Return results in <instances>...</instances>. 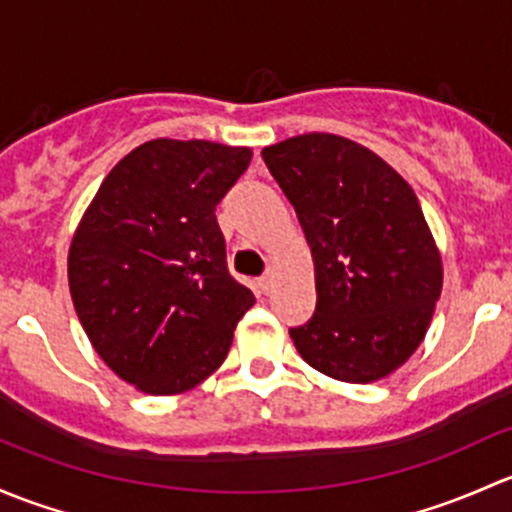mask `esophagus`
<instances>
[{"mask_svg":"<svg viewBox=\"0 0 512 512\" xmlns=\"http://www.w3.org/2000/svg\"><path fill=\"white\" fill-rule=\"evenodd\" d=\"M271 286H273V273H266V276L258 278V288H261L263 293L271 291Z\"/></svg>","mask_w":512,"mask_h":512,"instance_id":"obj_1","label":"esophagus"}]
</instances>
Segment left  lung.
<instances>
[{"label":"left lung","instance_id":"8db88e82","mask_svg":"<svg viewBox=\"0 0 512 512\" xmlns=\"http://www.w3.org/2000/svg\"><path fill=\"white\" fill-rule=\"evenodd\" d=\"M261 155L313 256L318 303L308 323L291 328L295 350L340 382L389 377L421 345L444 286L414 189L342 135H295Z\"/></svg>","mask_w":512,"mask_h":512}]
</instances>
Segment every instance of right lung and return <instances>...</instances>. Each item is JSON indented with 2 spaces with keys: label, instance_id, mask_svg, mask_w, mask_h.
<instances>
[{
  "label": "right lung",
  "instance_id": "add662e5",
  "mask_svg": "<svg viewBox=\"0 0 512 512\" xmlns=\"http://www.w3.org/2000/svg\"><path fill=\"white\" fill-rule=\"evenodd\" d=\"M251 155L209 140L145 142L108 172L73 231V308L100 360L138 392L202 384L256 303L226 271L214 217Z\"/></svg>",
  "mask_w": 512,
  "mask_h": 512
}]
</instances>
